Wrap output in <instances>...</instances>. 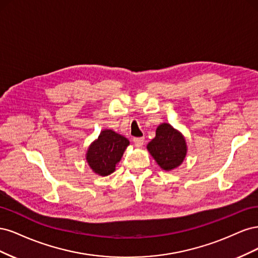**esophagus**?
<instances>
[{"label":"esophagus","mask_w":258,"mask_h":258,"mask_svg":"<svg viewBox=\"0 0 258 258\" xmlns=\"http://www.w3.org/2000/svg\"><path fill=\"white\" fill-rule=\"evenodd\" d=\"M134 143H135L136 147H142L144 144V138H135Z\"/></svg>","instance_id":"obj_1"}]
</instances>
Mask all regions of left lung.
<instances>
[{"label":"left lung","instance_id":"obj_1","mask_svg":"<svg viewBox=\"0 0 258 258\" xmlns=\"http://www.w3.org/2000/svg\"><path fill=\"white\" fill-rule=\"evenodd\" d=\"M146 148L157 165L166 171L181 166L187 154L184 136L168 122L159 124L156 129V137Z\"/></svg>","mask_w":258,"mask_h":258}]
</instances>
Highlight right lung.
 <instances>
[{"mask_svg":"<svg viewBox=\"0 0 258 258\" xmlns=\"http://www.w3.org/2000/svg\"><path fill=\"white\" fill-rule=\"evenodd\" d=\"M129 144L127 138L112 129H104L89 145L86 160L96 174L107 176L114 172Z\"/></svg>","mask_w":258,"mask_h":258,"instance_id":"add662e5","label":"right lung"}]
</instances>
